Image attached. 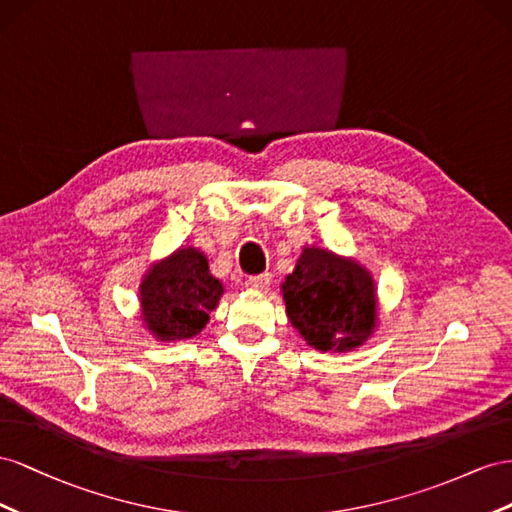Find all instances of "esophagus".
Here are the masks:
<instances>
[{
  "label": "esophagus",
  "instance_id": "1",
  "mask_svg": "<svg viewBox=\"0 0 512 512\" xmlns=\"http://www.w3.org/2000/svg\"><path fill=\"white\" fill-rule=\"evenodd\" d=\"M270 283H272V274H268V272L257 274V276H248V279L244 281V285L253 291H266L270 287Z\"/></svg>",
  "mask_w": 512,
  "mask_h": 512
}]
</instances>
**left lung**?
<instances>
[{
	"instance_id": "1",
	"label": "left lung",
	"mask_w": 512,
	"mask_h": 512,
	"mask_svg": "<svg viewBox=\"0 0 512 512\" xmlns=\"http://www.w3.org/2000/svg\"><path fill=\"white\" fill-rule=\"evenodd\" d=\"M283 294L291 326L321 352L358 347L375 326V287L367 270L321 248H304Z\"/></svg>"
}]
</instances>
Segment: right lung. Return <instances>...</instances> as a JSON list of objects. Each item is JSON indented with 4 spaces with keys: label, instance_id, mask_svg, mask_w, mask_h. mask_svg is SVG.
Here are the masks:
<instances>
[{
    "label": "right lung",
    "instance_id": "obj_1",
    "mask_svg": "<svg viewBox=\"0 0 512 512\" xmlns=\"http://www.w3.org/2000/svg\"><path fill=\"white\" fill-rule=\"evenodd\" d=\"M221 294L223 285L210 274L206 257L195 248H182L145 276L143 319L160 339H191L206 328Z\"/></svg>",
    "mask_w": 512,
    "mask_h": 512
}]
</instances>
